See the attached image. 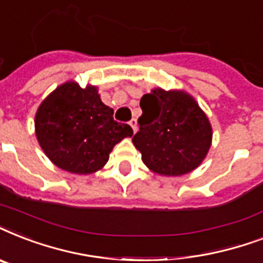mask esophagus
Instances as JSON below:
<instances>
[{"label":"esophagus","mask_w":263,"mask_h":263,"mask_svg":"<svg viewBox=\"0 0 263 263\" xmlns=\"http://www.w3.org/2000/svg\"><path fill=\"white\" fill-rule=\"evenodd\" d=\"M129 125H131V128L134 129V132H136V129H138V121H136L135 119H132L131 121H129Z\"/></svg>","instance_id":"esophagus-1"}]
</instances>
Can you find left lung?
<instances>
[{
	"label": "left lung",
	"mask_w": 263,
	"mask_h": 263,
	"mask_svg": "<svg viewBox=\"0 0 263 263\" xmlns=\"http://www.w3.org/2000/svg\"><path fill=\"white\" fill-rule=\"evenodd\" d=\"M140 107L143 115L132 142L153 173L183 176L203 162L212 146L213 128L191 94L153 88L142 97Z\"/></svg>",
	"instance_id": "1"
}]
</instances>
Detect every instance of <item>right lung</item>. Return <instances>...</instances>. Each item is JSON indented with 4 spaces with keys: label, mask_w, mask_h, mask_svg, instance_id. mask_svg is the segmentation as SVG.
I'll return each instance as SVG.
<instances>
[{
    "label": "right lung",
    "mask_w": 263,
    "mask_h": 263,
    "mask_svg": "<svg viewBox=\"0 0 263 263\" xmlns=\"http://www.w3.org/2000/svg\"><path fill=\"white\" fill-rule=\"evenodd\" d=\"M128 124L113 119L98 87L68 80L53 90L35 113V135L43 153L63 171L91 175L101 171L116 144L131 138Z\"/></svg>",
    "instance_id": "add662e5"
}]
</instances>
